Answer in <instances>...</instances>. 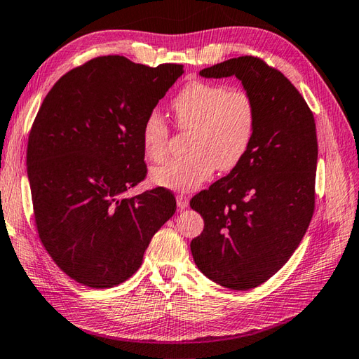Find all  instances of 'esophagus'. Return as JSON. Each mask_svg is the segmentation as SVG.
Segmentation results:
<instances>
[{
  "label": "esophagus",
  "mask_w": 359,
  "mask_h": 359,
  "mask_svg": "<svg viewBox=\"0 0 359 359\" xmlns=\"http://www.w3.org/2000/svg\"><path fill=\"white\" fill-rule=\"evenodd\" d=\"M176 202H177L179 210H185V208H188V205H189V198L185 194H177Z\"/></svg>",
  "instance_id": "1"
}]
</instances>
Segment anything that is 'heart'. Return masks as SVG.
<instances>
[{"mask_svg": "<svg viewBox=\"0 0 359 359\" xmlns=\"http://www.w3.org/2000/svg\"><path fill=\"white\" fill-rule=\"evenodd\" d=\"M179 127L194 131L191 157L156 166L149 179L157 187L172 191H194L210 179L215 168L231 171L245 159L254 140L257 107L241 88L214 82L193 81L172 101ZM170 128L163 116L149 113L142 127V145L149 161L161 162L168 154Z\"/></svg>", "mask_w": 359, "mask_h": 359, "instance_id": "1", "label": "heart"}]
</instances>
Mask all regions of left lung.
I'll list each match as a JSON object with an SVG mask.
<instances>
[{
    "label": "left lung",
    "instance_id": "1",
    "mask_svg": "<svg viewBox=\"0 0 359 359\" xmlns=\"http://www.w3.org/2000/svg\"><path fill=\"white\" fill-rule=\"evenodd\" d=\"M200 76H236L257 107L245 159L189 202L205 222L191 241L197 268L217 285L248 290L280 271L309 228L318 159L315 119L285 74L258 57H232Z\"/></svg>",
    "mask_w": 359,
    "mask_h": 359
}]
</instances>
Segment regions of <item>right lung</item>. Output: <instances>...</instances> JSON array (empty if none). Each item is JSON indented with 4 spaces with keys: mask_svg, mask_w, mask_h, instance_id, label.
<instances>
[{
    "mask_svg": "<svg viewBox=\"0 0 359 359\" xmlns=\"http://www.w3.org/2000/svg\"><path fill=\"white\" fill-rule=\"evenodd\" d=\"M183 74L101 56L48 91L33 122L27 176L38 234L53 262L82 285L130 278L153 236L176 212L165 188L125 193L145 177L142 127Z\"/></svg>",
    "mask_w": 359,
    "mask_h": 359,
    "instance_id": "add662e5",
    "label": "right lung"
}]
</instances>
